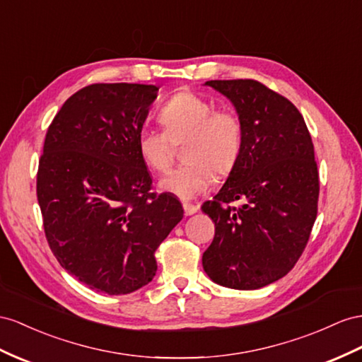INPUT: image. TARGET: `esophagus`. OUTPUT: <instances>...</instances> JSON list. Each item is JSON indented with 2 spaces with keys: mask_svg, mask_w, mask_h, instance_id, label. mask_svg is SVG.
I'll return each mask as SVG.
<instances>
[{
  "mask_svg": "<svg viewBox=\"0 0 362 362\" xmlns=\"http://www.w3.org/2000/svg\"><path fill=\"white\" fill-rule=\"evenodd\" d=\"M183 211H185V216H192L199 211V206L192 205V203H183Z\"/></svg>",
  "mask_w": 362,
  "mask_h": 362,
  "instance_id": "obj_1",
  "label": "esophagus"
}]
</instances>
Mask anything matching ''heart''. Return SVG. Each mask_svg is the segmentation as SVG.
<instances>
[{
    "label": "heart",
    "instance_id": "1",
    "mask_svg": "<svg viewBox=\"0 0 362 362\" xmlns=\"http://www.w3.org/2000/svg\"><path fill=\"white\" fill-rule=\"evenodd\" d=\"M163 128H142L137 151L144 163L156 173L170 170L174 146L185 144L182 168L166 174L160 188L180 199H194L205 192L214 173L225 177L235 168L243 150V122L233 108H216L206 98L183 90L166 102L159 113Z\"/></svg>",
    "mask_w": 362,
    "mask_h": 362
}]
</instances>
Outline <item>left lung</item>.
<instances>
[{
  "label": "left lung",
  "instance_id": "left-lung-1",
  "mask_svg": "<svg viewBox=\"0 0 362 362\" xmlns=\"http://www.w3.org/2000/svg\"><path fill=\"white\" fill-rule=\"evenodd\" d=\"M206 86L242 117L243 150L218 194L202 205L216 225L203 269L220 286L260 289L292 271L309 242L320 196L312 137L298 108L262 82ZM235 199L244 205L230 207Z\"/></svg>",
  "mask_w": 362,
  "mask_h": 362
}]
</instances>
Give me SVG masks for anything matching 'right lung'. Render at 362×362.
<instances>
[{"instance_id":"right-lung-1","label":"right lung","mask_w":362,"mask_h":362,"mask_svg":"<svg viewBox=\"0 0 362 362\" xmlns=\"http://www.w3.org/2000/svg\"><path fill=\"white\" fill-rule=\"evenodd\" d=\"M159 87L91 84L54 116L36 174L47 243L90 289L132 293L157 271L156 249L183 217L171 194L153 192L137 134Z\"/></svg>"}]
</instances>
